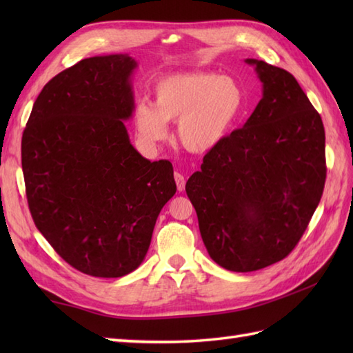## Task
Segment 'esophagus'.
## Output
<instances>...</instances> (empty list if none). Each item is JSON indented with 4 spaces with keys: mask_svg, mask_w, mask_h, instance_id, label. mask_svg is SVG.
Wrapping results in <instances>:
<instances>
[{
    "mask_svg": "<svg viewBox=\"0 0 353 353\" xmlns=\"http://www.w3.org/2000/svg\"><path fill=\"white\" fill-rule=\"evenodd\" d=\"M174 181H176V185H177V190L179 191H183L185 190V177L183 174H181V172H174Z\"/></svg>",
    "mask_w": 353,
    "mask_h": 353,
    "instance_id": "34e87169",
    "label": "esophagus"
}]
</instances>
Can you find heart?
I'll list each match as a JSON object with an SVG mask.
<instances>
[{"instance_id": "1", "label": "heart", "mask_w": 353, "mask_h": 353, "mask_svg": "<svg viewBox=\"0 0 353 353\" xmlns=\"http://www.w3.org/2000/svg\"><path fill=\"white\" fill-rule=\"evenodd\" d=\"M238 80L214 72H183L154 85V104L139 101L133 112L134 129L148 147L170 137L168 123H177V138L192 153L211 152L228 137L244 109Z\"/></svg>"}]
</instances>
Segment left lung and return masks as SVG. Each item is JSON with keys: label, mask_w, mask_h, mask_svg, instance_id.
<instances>
[{"label": "left lung", "mask_w": 353, "mask_h": 353, "mask_svg": "<svg viewBox=\"0 0 353 353\" xmlns=\"http://www.w3.org/2000/svg\"><path fill=\"white\" fill-rule=\"evenodd\" d=\"M244 62L262 83V99L185 188L209 256L238 273L272 265L294 249L326 179L325 127L301 85L264 61Z\"/></svg>", "instance_id": "obj_1"}]
</instances>
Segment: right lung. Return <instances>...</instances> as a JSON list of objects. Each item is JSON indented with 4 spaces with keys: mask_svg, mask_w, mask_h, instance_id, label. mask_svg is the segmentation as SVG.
Returning <instances> with one entry per match:
<instances>
[{
    "mask_svg": "<svg viewBox=\"0 0 353 353\" xmlns=\"http://www.w3.org/2000/svg\"><path fill=\"white\" fill-rule=\"evenodd\" d=\"M129 54L88 57L43 86L22 133V171L36 228L70 265L121 277L145 259L165 203L176 194L170 161L130 144Z\"/></svg>",
    "mask_w": 353,
    "mask_h": 353,
    "instance_id": "1",
    "label": "right lung"
}]
</instances>
